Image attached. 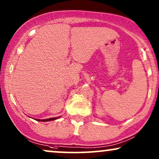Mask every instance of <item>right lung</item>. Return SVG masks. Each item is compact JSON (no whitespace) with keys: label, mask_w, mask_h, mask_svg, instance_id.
Here are the masks:
<instances>
[{"label":"right lung","mask_w":159,"mask_h":159,"mask_svg":"<svg viewBox=\"0 0 159 159\" xmlns=\"http://www.w3.org/2000/svg\"><path fill=\"white\" fill-rule=\"evenodd\" d=\"M59 117V116H58ZM58 117H53V118H50V119H43V120H40V119H36L37 121H51V120H54V119H58Z\"/></svg>","instance_id":"right-lung-1"}]
</instances>
